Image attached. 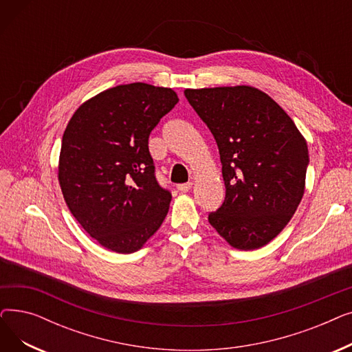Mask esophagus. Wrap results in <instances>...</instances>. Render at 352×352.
<instances>
[{"label": "esophagus", "instance_id": "1", "mask_svg": "<svg viewBox=\"0 0 352 352\" xmlns=\"http://www.w3.org/2000/svg\"><path fill=\"white\" fill-rule=\"evenodd\" d=\"M191 187H192V182H186V184H179V186H177L179 192H187L191 190Z\"/></svg>", "mask_w": 352, "mask_h": 352}]
</instances>
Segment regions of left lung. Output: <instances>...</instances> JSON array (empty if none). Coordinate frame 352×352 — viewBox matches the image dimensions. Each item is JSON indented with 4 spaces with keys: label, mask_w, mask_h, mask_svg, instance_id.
Instances as JSON below:
<instances>
[{
    "label": "left lung",
    "mask_w": 352,
    "mask_h": 352,
    "mask_svg": "<svg viewBox=\"0 0 352 352\" xmlns=\"http://www.w3.org/2000/svg\"><path fill=\"white\" fill-rule=\"evenodd\" d=\"M212 133L223 164L226 199L210 224L238 250L278 235L305 190L308 146L297 125L265 92L248 85L184 91Z\"/></svg>",
    "instance_id": "1"
}]
</instances>
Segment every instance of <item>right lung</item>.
I'll list each match as a JSON object with an SVG mask.
<instances>
[{
	"label": "right lung",
	"instance_id": "obj_1",
	"mask_svg": "<svg viewBox=\"0 0 352 352\" xmlns=\"http://www.w3.org/2000/svg\"><path fill=\"white\" fill-rule=\"evenodd\" d=\"M177 102L171 88L117 85L80 105L65 128L58 162L64 199L107 250L138 251L168 212L173 197L155 178L148 138Z\"/></svg>",
	"mask_w": 352,
	"mask_h": 352
}]
</instances>
